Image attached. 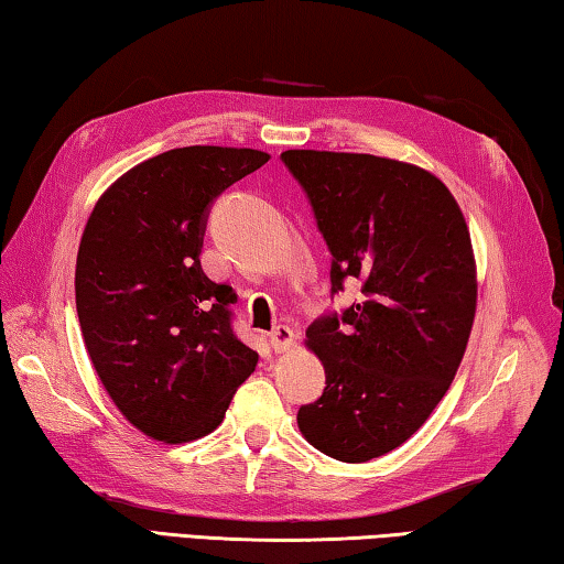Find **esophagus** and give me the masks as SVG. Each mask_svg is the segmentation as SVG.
Segmentation results:
<instances>
[{
	"mask_svg": "<svg viewBox=\"0 0 564 564\" xmlns=\"http://www.w3.org/2000/svg\"><path fill=\"white\" fill-rule=\"evenodd\" d=\"M270 347L276 354L290 351L294 347V332L288 327V324H276V327L270 332Z\"/></svg>",
	"mask_w": 564,
	"mask_h": 564,
	"instance_id": "esophagus-1",
	"label": "esophagus"
}]
</instances>
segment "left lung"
<instances>
[{"label": "left lung", "mask_w": 564, "mask_h": 564, "mask_svg": "<svg viewBox=\"0 0 564 564\" xmlns=\"http://www.w3.org/2000/svg\"><path fill=\"white\" fill-rule=\"evenodd\" d=\"M332 252V294L361 300L310 324L327 387L297 426L314 448L367 463L409 441L446 397L476 319L478 280L456 197L419 165L284 151Z\"/></svg>", "instance_id": "obj_1"}]
</instances>
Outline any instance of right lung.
Instances as JSON below:
<instances>
[{"instance_id": "add662e5", "label": "right lung", "mask_w": 564, "mask_h": 564, "mask_svg": "<svg viewBox=\"0 0 564 564\" xmlns=\"http://www.w3.org/2000/svg\"><path fill=\"white\" fill-rule=\"evenodd\" d=\"M267 161L252 148H173L88 215L74 280L86 351L116 409L155 441L213 433L257 367L230 327L237 294L203 272L200 250L215 197Z\"/></svg>"}]
</instances>
